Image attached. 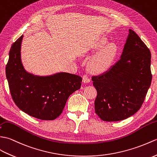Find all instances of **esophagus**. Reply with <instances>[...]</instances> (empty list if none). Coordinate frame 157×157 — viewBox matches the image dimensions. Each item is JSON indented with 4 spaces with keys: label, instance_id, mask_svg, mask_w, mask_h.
Instances as JSON below:
<instances>
[{
    "label": "esophagus",
    "instance_id": "obj_1",
    "mask_svg": "<svg viewBox=\"0 0 157 157\" xmlns=\"http://www.w3.org/2000/svg\"><path fill=\"white\" fill-rule=\"evenodd\" d=\"M82 81L85 83H88L90 82V78L86 75H83L82 76Z\"/></svg>",
    "mask_w": 157,
    "mask_h": 157
}]
</instances>
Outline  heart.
Returning a JSON list of instances; mask_svg holds the SVG:
<instances>
[{
  "label": "heart",
  "mask_w": 157,
  "mask_h": 157,
  "mask_svg": "<svg viewBox=\"0 0 157 157\" xmlns=\"http://www.w3.org/2000/svg\"><path fill=\"white\" fill-rule=\"evenodd\" d=\"M107 43L106 38H101L96 44V48H101ZM117 52V47L115 44H111L99 52L90 61L89 67L94 72H100L107 69L113 60Z\"/></svg>",
  "instance_id": "heart-1"
}]
</instances>
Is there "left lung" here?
Returning <instances> with one entry per match:
<instances>
[{
	"instance_id": "1",
	"label": "left lung",
	"mask_w": 157,
	"mask_h": 157,
	"mask_svg": "<svg viewBox=\"0 0 157 157\" xmlns=\"http://www.w3.org/2000/svg\"><path fill=\"white\" fill-rule=\"evenodd\" d=\"M129 31L120 60L102 75L92 76L97 92L95 113L103 121H120L133 116L151 84V51L133 30Z\"/></svg>"
}]
</instances>
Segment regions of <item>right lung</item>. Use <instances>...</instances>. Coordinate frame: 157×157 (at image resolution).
Masks as SVG:
<instances>
[{
    "mask_svg": "<svg viewBox=\"0 0 157 157\" xmlns=\"http://www.w3.org/2000/svg\"><path fill=\"white\" fill-rule=\"evenodd\" d=\"M23 37L13 44L6 65L10 95L16 105L29 116L54 120L62 113L69 96L81 88L82 78L67 72L48 76L27 72L21 61Z\"/></svg>",
    "mask_w": 157,
    "mask_h": 157,
    "instance_id": "add662e5",
    "label": "right lung"
}]
</instances>
